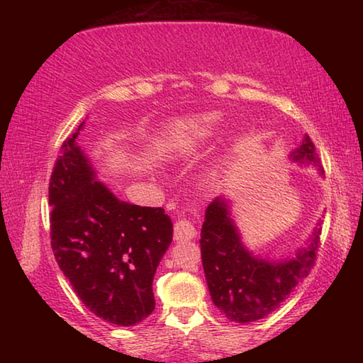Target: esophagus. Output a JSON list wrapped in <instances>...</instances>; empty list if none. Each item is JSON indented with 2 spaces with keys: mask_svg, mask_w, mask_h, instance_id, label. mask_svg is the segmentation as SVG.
I'll return each mask as SVG.
<instances>
[{
  "mask_svg": "<svg viewBox=\"0 0 363 363\" xmlns=\"http://www.w3.org/2000/svg\"><path fill=\"white\" fill-rule=\"evenodd\" d=\"M196 235L195 225L187 219H179L174 224V240L176 242H187L192 240Z\"/></svg>",
  "mask_w": 363,
  "mask_h": 363,
  "instance_id": "1",
  "label": "esophagus"
}]
</instances>
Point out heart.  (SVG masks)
I'll use <instances>...</instances> for the list:
<instances>
[{"mask_svg": "<svg viewBox=\"0 0 363 363\" xmlns=\"http://www.w3.org/2000/svg\"><path fill=\"white\" fill-rule=\"evenodd\" d=\"M224 118L216 112L184 116L164 128L155 143V152L164 160L194 157L218 139Z\"/></svg>", "mask_w": 363, "mask_h": 363, "instance_id": "b5f03b06", "label": "heart"}]
</instances>
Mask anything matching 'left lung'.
<instances>
[{
    "mask_svg": "<svg viewBox=\"0 0 363 363\" xmlns=\"http://www.w3.org/2000/svg\"><path fill=\"white\" fill-rule=\"evenodd\" d=\"M293 162L312 164L323 174L311 138L290 153ZM320 224L312 232L307 248L288 259L257 257L245 247L232 219L229 201L216 196L205 211L201 225V262L211 299L230 322L250 323L277 311L290 293L309 275L318 250Z\"/></svg>",
    "mask_w": 363,
    "mask_h": 363,
    "instance_id": "1",
    "label": "left lung"
}]
</instances>
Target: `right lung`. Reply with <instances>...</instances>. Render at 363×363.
Instances as JSON below:
<instances>
[{
    "label": "right lung",
    "mask_w": 363,
    "mask_h": 363,
    "mask_svg": "<svg viewBox=\"0 0 363 363\" xmlns=\"http://www.w3.org/2000/svg\"><path fill=\"white\" fill-rule=\"evenodd\" d=\"M64 140L49 182L51 247L83 304L106 322L131 327L155 309L152 281L173 240L163 208L131 205L96 181L77 138Z\"/></svg>",
    "instance_id": "1"
}]
</instances>
